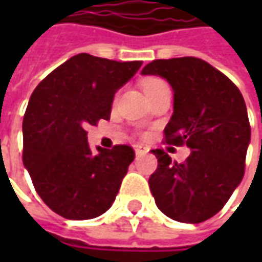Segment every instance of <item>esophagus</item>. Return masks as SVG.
<instances>
[{
  "mask_svg": "<svg viewBox=\"0 0 262 262\" xmlns=\"http://www.w3.org/2000/svg\"><path fill=\"white\" fill-rule=\"evenodd\" d=\"M134 150H136L137 156H143V155H146L147 151H148V148L144 146H141V144H137V146H134Z\"/></svg>",
  "mask_w": 262,
  "mask_h": 262,
  "instance_id": "obj_1",
  "label": "esophagus"
}]
</instances>
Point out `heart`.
Masks as SVG:
<instances>
[{"mask_svg": "<svg viewBox=\"0 0 262 262\" xmlns=\"http://www.w3.org/2000/svg\"><path fill=\"white\" fill-rule=\"evenodd\" d=\"M163 84H166L163 80H160L157 77H148L146 80H143V90H144V93H148V92L155 90L157 87L163 86Z\"/></svg>", "mask_w": 262, "mask_h": 262, "instance_id": "b5f03b06", "label": "heart"}]
</instances>
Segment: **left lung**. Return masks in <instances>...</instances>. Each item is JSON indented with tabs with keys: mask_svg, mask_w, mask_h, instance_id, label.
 <instances>
[{
	"mask_svg": "<svg viewBox=\"0 0 262 262\" xmlns=\"http://www.w3.org/2000/svg\"><path fill=\"white\" fill-rule=\"evenodd\" d=\"M143 76L165 78L173 89V114L165 141L191 148L184 163L156 148L157 169L148 179L159 210L182 223L217 214L241 184L251 141L242 93L223 73L194 58L156 59Z\"/></svg>",
	"mask_w": 262,
	"mask_h": 262,
	"instance_id": "left-lung-1",
	"label": "left lung"
}]
</instances>
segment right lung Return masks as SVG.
<instances>
[{
	"label": "right lung",
	"mask_w": 262,
	"mask_h": 262,
	"mask_svg": "<svg viewBox=\"0 0 262 262\" xmlns=\"http://www.w3.org/2000/svg\"><path fill=\"white\" fill-rule=\"evenodd\" d=\"M141 64L78 54L30 96L23 118V165L36 192L56 214L89 220L115 201L134 150L121 144L97 147L95 153L86 128L109 119L114 96Z\"/></svg>",
	"instance_id": "add662e5"
}]
</instances>
